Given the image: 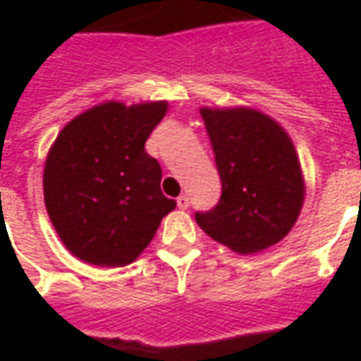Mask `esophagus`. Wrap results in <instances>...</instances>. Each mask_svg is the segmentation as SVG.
Returning a JSON list of instances; mask_svg holds the SVG:
<instances>
[{"label": "esophagus", "mask_w": 361, "mask_h": 361, "mask_svg": "<svg viewBox=\"0 0 361 361\" xmlns=\"http://www.w3.org/2000/svg\"><path fill=\"white\" fill-rule=\"evenodd\" d=\"M176 204H178V208L180 209H187L189 208V197H187V195H180L178 200H176Z\"/></svg>", "instance_id": "esophagus-1"}]
</instances>
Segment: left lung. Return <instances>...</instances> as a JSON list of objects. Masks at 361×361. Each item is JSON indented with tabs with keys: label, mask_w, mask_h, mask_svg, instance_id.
Returning a JSON list of instances; mask_svg holds the SVG:
<instances>
[{
	"label": "left lung",
	"mask_w": 361,
	"mask_h": 361,
	"mask_svg": "<svg viewBox=\"0 0 361 361\" xmlns=\"http://www.w3.org/2000/svg\"><path fill=\"white\" fill-rule=\"evenodd\" d=\"M221 178V198L195 219L209 238L249 255L288 234L303 204V180L290 138L251 109H202Z\"/></svg>",
	"instance_id": "left-lung-1"
}]
</instances>
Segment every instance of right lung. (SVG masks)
<instances>
[{
  "instance_id": "add662e5",
  "label": "right lung",
  "mask_w": 361,
  "mask_h": 361,
  "mask_svg": "<svg viewBox=\"0 0 361 361\" xmlns=\"http://www.w3.org/2000/svg\"><path fill=\"white\" fill-rule=\"evenodd\" d=\"M166 103L99 104L59 133L44 164V204L73 255L95 266L130 264L176 208L161 192L147 136Z\"/></svg>"
}]
</instances>
